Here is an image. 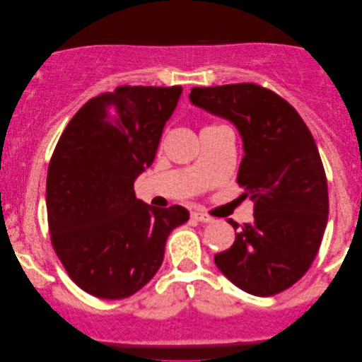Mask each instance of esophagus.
I'll use <instances>...</instances> for the list:
<instances>
[{
    "instance_id": "1",
    "label": "esophagus",
    "mask_w": 362,
    "mask_h": 362,
    "mask_svg": "<svg viewBox=\"0 0 362 362\" xmlns=\"http://www.w3.org/2000/svg\"><path fill=\"white\" fill-rule=\"evenodd\" d=\"M191 217H192V219L199 221V222H204V224H207V222L212 221L211 216H207V214H204V212H199V211L191 212Z\"/></svg>"
}]
</instances>
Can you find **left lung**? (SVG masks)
Listing matches in <instances>:
<instances>
[{
    "instance_id": "left-lung-1",
    "label": "left lung",
    "mask_w": 362,
    "mask_h": 362,
    "mask_svg": "<svg viewBox=\"0 0 362 362\" xmlns=\"http://www.w3.org/2000/svg\"><path fill=\"white\" fill-rule=\"evenodd\" d=\"M192 105L230 122L244 158L237 182L255 202L254 221L214 262L255 296L280 293L306 274L328 222V185L316 143L298 112L255 83L191 88Z\"/></svg>"
}]
</instances>
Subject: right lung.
<instances>
[{
    "label": "right lung",
    "mask_w": 362,
    "mask_h": 362,
    "mask_svg": "<svg viewBox=\"0 0 362 362\" xmlns=\"http://www.w3.org/2000/svg\"><path fill=\"white\" fill-rule=\"evenodd\" d=\"M177 87H118L93 97L59 138L49 163L46 204L54 250L83 291L127 298L163 264L168 235L189 219L136 199V177L155 161Z\"/></svg>",
    "instance_id": "add662e5"
}]
</instances>
